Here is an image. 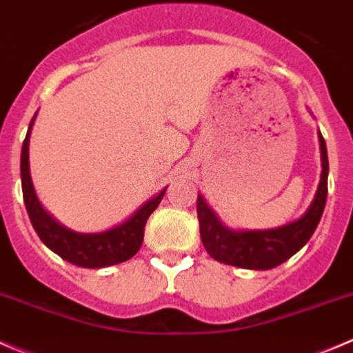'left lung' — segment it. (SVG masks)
I'll return each instance as SVG.
<instances>
[{
	"mask_svg": "<svg viewBox=\"0 0 353 353\" xmlns=\"http://www.w3.org/2000/svg\"><path fill=\"white\" fill-rule=\"evenodd\" d=\"M321 180L312 202L300 218L270 230H233L223 225L202 194L197 195L201 240L209 256L218 263L243 270L266 271L290 259L310 240L323 216L327 197V151L321 132Z\"/></svg>",
	"mask_w": 353,
	"mask_h": 353,
	"instance_id": "8db88e82",
	"label": "left lung"
}]
</instances>
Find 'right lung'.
I'll use <instances>...</instances> for the list:
<instances>
[{
  "label": "right lung",
  "instance_id": "1",
  "mask_svg": "<svg viewBox=\"0 0 353 353\" xmlns=\"http://www.w3.org/2000/svg\"><path fill=\"white\" fill-rule=\"evenodd\" d=\"M36 117L37 111L30 120L29 130H27L26 141L22 145L20 176H22L23 202H26L30 223H32L39 239L43 240L48 249L58 254L61 259L68 261L75 266L89 268V270L114 266V264L125 263L130 257H134L141 249L142 240H144V226L148 223V218L158 208L168 187L161 188L158 194L145 201L137 211L132 212L125 221L113 226V228L97 233H80L66 228L43 208L36 190H34L32 176H30L29 144Z\"/></svg>",
  "mask_w": 353,
  "mask_h": 353
}]
</instances>
